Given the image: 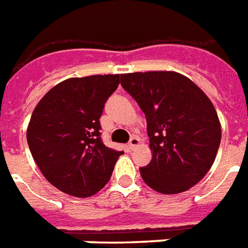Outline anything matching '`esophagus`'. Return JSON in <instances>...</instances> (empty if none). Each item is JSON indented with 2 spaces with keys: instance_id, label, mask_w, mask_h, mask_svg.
Wrapping results in <instances>:
<instances>
[{
  "instance_id": "obj_1",
  "label": "esophagus",
  "mask_w": 248,
  "mask_h": 248,
  "mask_svg": "<svg viewBox=\"0 0 248 248\" xmlns=\"http://www.w3.org/2000/svg\"><path fill=\"white\" fill-rule=\"evenodd\" d=\"M140 140L138 137H131V140H130L129 142V149L130 150H134L137 146H140Z\"/></svg>"
}]
</instances>
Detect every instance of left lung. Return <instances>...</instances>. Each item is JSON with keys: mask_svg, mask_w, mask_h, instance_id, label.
<instances>
[{"mask_svg": "<svg viewBox=\"0 0 248 248\" xmlns=\"http://www.w3.org/2000/svg\"><path fill=\"white\" fill-rule=\"evenodd\" d=\"M121 85L147 121L153 159L140 167L142 179L161 194L187 191L213 166L222 138L210 98L177 71L121 76Z\"/></svg>", "mask_w": 248, "mask_h": 248, "instance_id": "8db88e82", "label": "left lung"}]
</instances>
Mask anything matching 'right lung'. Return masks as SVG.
<instances>
[{
    "mask_svg": "<svg viewBox=\"0 0 248 248\" xmlns=\"http://www.w3.org/2000/svg\"><path fill=\"white\" fill-rule=\"evenodd\" d=\"M119 85V74L69 78L37 103L26 130L30 153L44 177L65 194L94 195L111 177L124 154L103 145L105 102Z\"/></svg>",
    "mask_w": 248,
    "mask_h": 248,
    "instance_id": "add662e5",
    "label": "right lung"
}]
</instances>
